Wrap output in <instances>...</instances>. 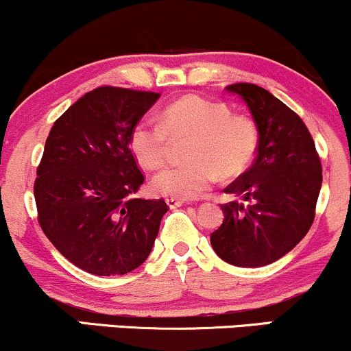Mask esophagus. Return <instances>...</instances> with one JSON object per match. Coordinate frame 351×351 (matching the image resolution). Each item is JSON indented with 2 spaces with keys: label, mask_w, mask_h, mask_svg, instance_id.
<instances>
[{
  "label": "esophagus",
  "mask_w": 351,
  "mask_h": 351,
  "mask_svg": "<svg viewBox=\"0 0 351 351\" xmlns=\"http://www.w3.org/2000/svg\"><path fill=\"white\" fill-rule=\"evenodd\" d=\"M167 204H168V208L175 209V208L183 206L184 201H183V199H176V198H168V199H167Z\"/></svg>",
  "instance_id": "obj_1"
}]
</instances>
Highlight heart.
<instances>
[{
  "label": "heart",
  "instance_id": "heart-1",
  "mask_svg": "<svg viewBox=\"0 0 351 351\" xmlns=\"http://www.w3.org/2000/svg\"><path fill=\"white\" fill-rule=\"evenodd\" d=\"M171 138L191 136L186 147L188 163L167 167L152 180V189L176 199L198 198L217 180L241 175L252 162L257 132L252 120L231 115L221 102L201 95H184L162 112V122L142 119L130 134V150L147 170L160 168L167 160Z\"/></svg>",
  "mask_w": 351,
  "mask_h": 351
}]
</instances>
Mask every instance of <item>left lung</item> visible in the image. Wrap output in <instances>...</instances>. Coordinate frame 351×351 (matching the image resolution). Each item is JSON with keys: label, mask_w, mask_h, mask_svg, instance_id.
Listing matches in <instances>:
<instances>
[{"label": "left lung", "mask_w": 351, "mask_h": 351, "mask_svg": "<svg viewBox=\"0 0 351 351\" xmlns=\"http://www.w3.org/2000/svg\"><path fill=\"white\" fill-rule=\"evenodd\" d=\"M257 128L254 165L224 191L243 198L223 204L211 234L215 252L237 267L276 263L304 239L315 217L322 165L308 128L295 112L256 84H232Z\"/></svg>", "instance_id": "1"}]
</instances>
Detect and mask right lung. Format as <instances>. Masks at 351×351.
Segmentation results:
<instances>
[{"label":"right lung","mask_w":351,"mask_h":351,"mask_svg":"<svg viewBox=\"0 0 351 351\" xmlns=\"http://www.w3.org/2000/svg\"><path fill=\"white\" fill-rule=\"evenodd\" d=\"M155 92L97 87L64 112L34 183L39 224L66 259L94 276H123L150 256L163 199L132 198L143 183L130 150Z\"/></svg>","instance_id":"obj_1"}]
</instances>
